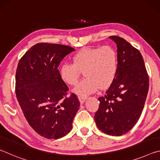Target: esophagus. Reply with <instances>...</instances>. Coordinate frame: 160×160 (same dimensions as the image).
<instances>
[{
	"label": "esophagus",
	"mask_w": 160,
	"mask_h": 160,
	"mask_svg": "<svg viewBox=\"0 0 160 160\" xmlns=\"http://www.w3.org/2000/svg\"><path fill=\"white\" fill-rule=\"evenodd\" d=\"M78 99H79V101L80 102L81 104H82L86 100V97H78Z\"/></svg>",
	"instance_id": "1"
}]
</instances>
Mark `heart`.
Segmentation results:
<instances>
[{
    "instance_id": "obj_1",
    "label": "heart",
    "mask_w": 160,
    "mask_h": 160,
    "mask_svg": "<svg viewBox=\"0 0 160 160\" xmlns=\"http://www.w3.org/2000/svg\"><path fill=\"white\" fill-rule=\"evenodd\" d=\"M72 60L73 64L62 65L60 76L66 83L75 85L83 71L85 78L72 90L78 96L86 97L95 92L99 88L101 90L109 88L115 79L117 53L110 46L83 48L74 54Z\"/></svg>"
}]
</instances>
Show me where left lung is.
<instances>
[{"label": "left lung", "mask_w": 160, "mask_h": 160, "mask_svg": "<svg viewBox=\"0 0 160 160\" xmlns=\"http://www.w3.org/2000/svg\"><path fill=\"white\" fill-rule=\"evenodd\" d=\"M109 39L117 46V72L106 94L98 99L94 121L104 133L120 136L132 129L141 115L149 78L140 51L123 38Z\"/></svg>", "instance_id": "left-lung-1"}]
</instances>
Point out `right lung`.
I'll return each mask as SVG.
<instances>
[{"label":"right lung","instance_id":"add662e5","mask_svg":"<svg viewBox=\"0 0 160 160\" xmlns=\"http://www.w3.org/2000/svg\"><path fill=\"white\" fill-rule=\"evenodd\" d=\"M73 48L39 43L27 51L18 63L15 92L29 125L48 139H58L72 129L80 107L77 96L67 97L68 90L58 67Z\"/></svg>","mask_w":160,"mask_h":160}]
</instances>
